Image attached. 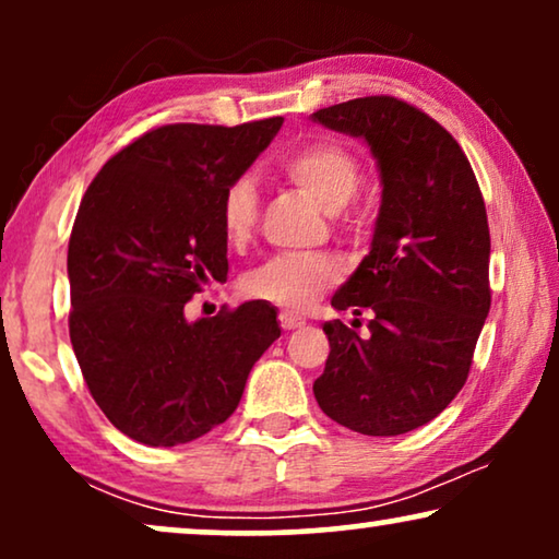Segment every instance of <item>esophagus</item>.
I'll list each match as a JSON object with an SVG mask.
<instances>
[{"label":"esophagus","instance_id":"1","mask_svg":"<svg viewBox=\"0 0 559 559\" xmlns=\"http://www.w3.org/2000/svg\"><path fill=\"white\" fill-rule=\"evenodd\" d=\"M280 325L285 328V331H295V328H302L305 325V320L300 316H295V312L282 310L280 312Z\"/></svg>","mask_w":559,"mask_h":559}]
</instances>
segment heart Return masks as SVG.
Listing matches in <instances>:
<instances>
[{"label": "heart", "instance_id": "b5f03b06", "mask_svg": "<svg viewBox=\"0 0 559 559\" xmlns=\"http://www.w3.org/2000/svg\"><path fill=\"white\" fill-rule=\"evenodd\" d=\"M282 178L318 203L325 213H338L354 201L361 186L358 159L341 144L318 140L302 144L282 159ZM259 218L257 188L249 178L228 182L218 201V221L226 241L241 247L251 239ZM338 282V266L325 257H272L243 274L241 289L254 300L287 310H308Z\"/></svg>", "mask_w": 559, "mask_h": 559}]
</instances>
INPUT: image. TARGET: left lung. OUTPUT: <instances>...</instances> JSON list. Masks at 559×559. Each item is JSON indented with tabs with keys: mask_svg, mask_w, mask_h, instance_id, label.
Listing matches in <instances>:
<instances>
[{
	"mask_svg": "<svg viewBox=\"0 0 559 559\" xmlns=\"http://www.w3.org/2000/svg\"><path fill=\"white\" fill-rule=\"evenodd\" d=\"M312 121L369 144L381 178L371 251L331 300L354 326L366 311L370 333L323 325L331 354L312 392L338 425L392 438L438 417L468 379L491 308L484 195L453 134L402 98H350Z\"/></svg>",
	"mask_w": 559,
	"mask_h": 559,
	"instance_id": "8db88e82",
	"label": "left lung"
}]
</instances>
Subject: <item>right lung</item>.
Wrapping results in <instances>:
<instances>
[{"label": "right lung", "mask_w": 559, "mask_h": 559, "mask_svg": "<svg viewBox=\"0 0 559 559\" xmlns=\"http://www.w3.org/2000/svg\"><path fill=\"white\" fill-rule=\"evenodd\" d=\"M282 121L152 129L98 170L79 205L68 241L73 354L109 423L142 445H182L226 423L280 338L270 302L195 323L186 302L226 280L221 193Z\"/></svg>", "instance_id": "add662e5"}]
</instances>
